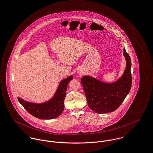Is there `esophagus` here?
Instances as JSON below:
<instances>
[{"mask_svg":"<svg viewBox=\"0 0 153 153\" xmlns=\"http://www.w3.org/2000/svg\"><path fill=\"white\" fill-rule=\"evenodd\" d=\"M78 74H79L80 76H82L84 74V71H83L82 70H79L78 71Z\"/></svg>","mask_w":153,"mask_h":153,"instance_id":"34e87169","label":"esophagus"}]
</instances>
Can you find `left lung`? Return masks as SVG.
Here are the masks:
<instances>
[{
	"mask_svg": "<svg viewBox=\"0 0 153 153\" xmlns=\"http://www.w3.org/2000/svg\"><path fill=\"white\" fill-rule=\"evenodd\" d=\"M123 55L126 66L123 75L113 83H106L90 76L81 79L90 108L98 114L116 110L129 93L132 83L131 59L125 49Z\"/></svg>",
	"mask_w": 153,
	"mask_h": 153,
	"instance_id": "1",
	"label": "left lung"
}]
</instances>
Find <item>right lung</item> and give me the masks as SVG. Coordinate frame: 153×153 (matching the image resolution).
<instances>
[{"mask_svg": "<svg viewBox=\"0 0 153 153\" xmlns=\"http://www.w3.org/2000/svg\"><path fill=\"white\" fill-rule=\"evenodd\" d=\"M73 78V76L71 75L61 80L53 97L46 102L36 103L26 101L19 97L17 99L30 114L37 119L50 120L57 118L64 111L67 87Z\"/></svg>", "mask_w": 153, "mask_h": 153, "instance_id": "right-lung-1", "label": "right lung"}]
</instances>
